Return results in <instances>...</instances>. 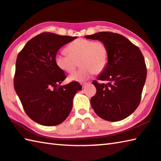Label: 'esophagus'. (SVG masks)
Segmentation results:
<instances>
[{
	"mask_svg": "<svg viewBox=\"0 0 161 161\" xmlns=\"http://www.w3.org/2000/svg\"><path fill=\"white\" fill-rule=\"evenodd\" d=\"M89 84V83H88V82H81V85H82L83 87L86 86L87 85H88Z\"/></svg>",
	"mask_w": 161,
	"mask_h": 161,
	"instance_id": "34e87169",
	"label": "esophagus"
}]
</instances>
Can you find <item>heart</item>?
I'll use <instances>...</instances> for the list:
<instances>
[{
	"mask_svg": "<svg viewBox=\"0 0 161 161\" xmlns=\"http://www.w3.org/2000/svg\"><path fill=\"white\" fill-rule=\"evenodd\" d=\"M65 51L68 54L55 55V61L58 68L65 72L72 73L79 65L81 66L77 72L69 75L70 80L80 81L93 73L100 74L108 63V49L101 41L77 39L67 46Z\"/></svg>",
	"mask_w": 161,
	"mask_h": 161,
	"instance_id": "1",
	"label": "heart"
}]
</instances>
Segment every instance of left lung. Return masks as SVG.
<instances>
[{"label":"left lung","instance_id":"left-lung-1","mask_svg":"<svg viewBox=\"0 0 161 161\" xmlns=\"http://www.w3.org/2000/svg\"><path fill=\"white\" fill-rule=\"evenodd\" d=\"M86 39L106 43L109 52L106 68L93 81L96 93L91 105L101 118L116 122L127 118L139 106L147 79V66L139 48L122 35L101 31Z\"/></svg>","mask_w":161,"mask_h":161}]
</instances>
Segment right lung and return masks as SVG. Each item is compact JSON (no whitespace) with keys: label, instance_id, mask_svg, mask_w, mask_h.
I'll return each mask as SVG.
<instances>
[{"label":"right lung","instance_id":"1","mask_svg":"<svg viewBox=\"0 0 161 161\" xmlns=\"http://www.w3.org/2000/svg\"><path fill=\"white\" fill-rule=\"evenodd\" d=\"M76 38L43 32L17 55L14 90L27 115L40 125L62 123L71 112L75 93L82 88L77 81L61 86L66 75L55 61L59 49Z\"/></svg>","mask_w":161,"mask_h":161}]
</instances>
